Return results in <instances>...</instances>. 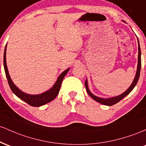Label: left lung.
Listing matches in <instances>:
<instances>
[{
  "instance_id": "1",
  "label": "left lung",
  "mask_w": 146,
  "mask_h": 146,
  "mask_svg": "<svg viewBox=\"0 0 146 146\" xmlns=\"http://www.w3.org/2000/svg\"><path fill=\"white\" fill-rule=\"evenodd\" d=\"M138 47H139V54H138V65H137V72H136V75L135 77L134 78V81L132 82V83L131 84V86L129 87L128 89L127 90L124 92L123 93L119 95V96H114V97H112V98H108V99H104V98H100L98 97V96H94V94H92L90 91L89 88H88V81H87V79L86 82H85V86H86V90L88 92V94L93 99L95 100L97 102L100 103L101 104L106 105V106H113V105L117 104L118 102L121 101V100L123 99L125 96H127V94H130V92L132 90L134 89L136 85H137V82H138V80L139 78V76H140V70H141V49H140V45H139V42L138 40Z\"/></svg>"
}]
</instances>
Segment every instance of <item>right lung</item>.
<instances>
[{
	"label": "right lung",
	"instance_id": "right-lung-1",
	"mask_svg": "<svg viewBox=\"0 0 146 146\" xmlns=\"http://www.w3.org/2000/svg\"><path fill=\"white\" fill-rule=\"evenodd\" d=\"M6 48H7V45H6L4 51V56H3V63H4V69L5 72L6 76H7L8 83H9V86L10 87L11 91L14 92V94H15L19 99H21L23 101H24L25 102H26L27 104H28L30 106H34V107H39V106H43V105L47 104L49 102H51L52 101H53L54 99L56 97V96L58 95V92H59L60 86H61L62 81H63V78L65 77V76L66 75V74L68 73V72L70 70V68L67 69L66 70H65L63 72L60 74V75L58 76L57 78L56 81L54 83L53 87L50 90H47L45 92L42 93L40 94H36V95H32V94H26V93L23 92L19 90V88L16 87L14 83H13V81H11L10 76L9 74V72L7 70V63H6Z\"/></svg>",
	"mask_w": 146,
	"mask_h": 146
}]
</instances>
